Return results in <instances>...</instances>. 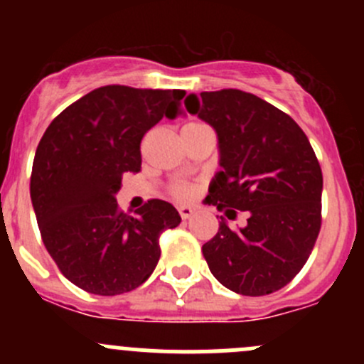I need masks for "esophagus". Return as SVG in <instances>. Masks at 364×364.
<instances>
[{
	"label": "esophagus",
	"instance_id": "esophagus-1",
	"mask_svg": "<svg viewBox=\"0 0 364 364\" xmlns=\"http://www.w3.org/2000/svg\"><path fill=\"white\" fill-rule=\"evenodd\" d=\"M178 211H179V215H181L183 220H188L190 216H192L193 213H196V209H193L192 205H179Z\"/></svg>",
	"mask_w": 364,
	"mask_h": 364
}]
</instances>
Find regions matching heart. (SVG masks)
<instances>
[{
  "mask_svg": "<svg viewBox=\"0 0 364 364\" xmlns=\"http://www.w3.org/2000/svg\"><path fill=\"white\" fill-rule=\"evenodd\" d=\"M192 124H199V123H192ZM172 193H174L176 197H179V199H185V197H188L190 193H192V188L186 185H176L174 188H172Z\"/></svg>",
  "mask_w": 364,
  "mask_h": 364,
  "instance_id": "b5f03b06",
  "label": "heart"
}]
</instances>
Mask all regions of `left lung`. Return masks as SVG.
<instances>
[{
	"label": "left lung",
	"instance_id": "left-lung-1",
	"mask_svg": "<svg viewBox=\"0 0 364 364\" xmlns=\"http://www.w3.org/2000/svg\"><path fill=\"white\" fill-rule=\"evenodd\" d=\"M190 114L218 137L220 171L205 204L248 211L247 225L203 245L213 277L229 291L266 296L285 287L304 266L321 230L322 172L299 124L262 98L240 90L185 98ZM185 114V112H183Z\"/></svg>",
	"mask_w": 364,
	"mask_h": 364
}]
</instances>
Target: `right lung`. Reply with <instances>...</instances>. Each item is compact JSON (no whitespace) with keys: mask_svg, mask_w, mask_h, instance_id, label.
Listing matches in <instances>:
<instances>
[{"mask_svg":"<svg viewBox=\"0 0 364 364\" xmlns=\"http://www.w3.org/2000/svg\"><path fill=\"white\" fill-rule=\"evenodd\" d=\"M183 90L104 86L84 95L47 127L31 171L33 209L47 252L61 273L98 296L130 292L160 259V236L181 216L153 199L117 209L121 174L141 171V141L176 116Z\"/></svg>","mask_w":364,"mask_h":364,"instance_id":"1","label":"right lung"}]
</instances>
